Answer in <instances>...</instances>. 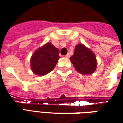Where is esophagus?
<instances>
[{
  "label": "esophagus",
  "mask_w": 123,
  "mask_h": 123,
  "mask_svg": "<svg viewBox=\"0 0 123 123\" xmlns=\"http://www.w3.org/2000/svg\"><path fill=\"white\" fill-rule=\"evenodd\" d=\"M66 57H68H68H70V54H69V53H68V54L66 55Z\"/></svg>",
  "instance_id": "34e87169"
}]
</instances>
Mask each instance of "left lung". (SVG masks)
<instances>
[{
  "label": "left lung",
  "mask_w": 123,
  "mask_h": 123,
  "mask_svg": "<svg viewBox=\"0 0 123 123\" xmlns=\"http://www.w3.org/2000/svg\"><path fill=\"white\" fill-rule=\"evenodd\" d=\"M70 61L74 68L82 74H91L96 70L97 57L90 49L82 44H79L74 49Z\"/></svg>",
  "instance_id": "1"
}]
</instances>
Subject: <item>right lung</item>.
<instances>
[{
  "label": "right lung",
  "mask_w": 123,
  "mask_h": 123,
  "mask_svg": "<svg viewBox=\"0 0 123 123\" xmlns=\"http://www.w3.org/2000/svg\"><path fill=\"white\" fill-rule=\"evenodd\" d=\"M59 51L50 42L37 49L31 58V70L37 75L44 76L55 68L59 58Z\"/></svg>",
  "instance_id": "obj_1"
}]
</instances>
